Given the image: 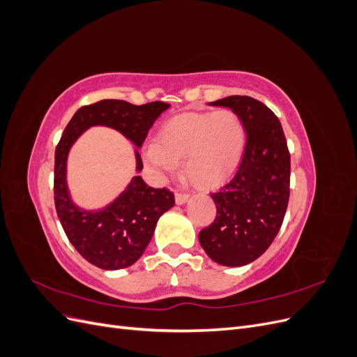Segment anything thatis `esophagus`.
I'll return each mask as SVG.
<instances>
[{"label":"esophagus","mask_w":357,"mask_h":357,"mask_svg":"<svg viewBox=\"0 0 357 357\" xmlns=\"http://www.w3.org/2000/svg\"><path fill=\"white\" fill-rule=\"evenodd\" d=\"M188 199H189V193H186V192H176V202L178 205L185 204Z\"/></svg>","instance_id":"obj_1"}]
</instances>
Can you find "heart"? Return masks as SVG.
I'll use <instances>...</instances> for the list:
<instances>
[{
	"label": "heart",
	"mask_w": 357,
	"mask_h": 357,
	"mask_svg": "<svg viewBox=\"0 0 357 357\" xmlns=\"http://www.w3.org/2000/svg\"><path fill=\"white\" fill-rule=\"evenodd\" d=\"M244 147L245 128L234 110L183 113L162 125L156 144L146 147L144 159L160 174H172L183 162L193 183L213 186L240 164Z\"/></svg>",
	"instance_id": "heart-1"
}]
</instances>
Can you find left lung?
Instances as JSON below:
<instances>
[{"mask_svg": "<svg viewBox=\"0 0 357 357\" xmlns=\"http://www.w3.org/2000/svg\"><path fill=\"white\" fill-rule=\"evenodd\" d=\"M211 105L241 117L245 147L234 177L211 193L214 222L199 243L214 262L247 265L266 252L283 225L290 195V153L278 117L252 96H226Z\"/></svg>", "mask_w": 357, "mask_h": 357, "instance_id": "obj_1", "label": "left lung"}]
</instances>
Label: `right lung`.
Masks as SVG:
<instances>
[{
    "instance_id": "1",
    "label": "right lung",
    "mask_w": 357,
    "mask_h": 357,
    "mask_svg": "<svg viewBox=\"0 0 357 357\" xmlns=\"http://www.w3.org/2000/svg\"><path fill=\"white\" fill-rule=\"evenodd\" d=\"M168 107L169 104L160 101L134 105L122 100L83 105L71 117L56 146L53 195L59 222L75 250L101 269L131 266L142 257L152 240L158 219L174 205V193L167 188H150L142 176H135L105 208L80 210L71 202L66 183L68 150L84 129L93 125L114 128L142 147L149 129ZM135 156L139 171L143 160L138 152Z\"/></svg>"
}]
</instances>
